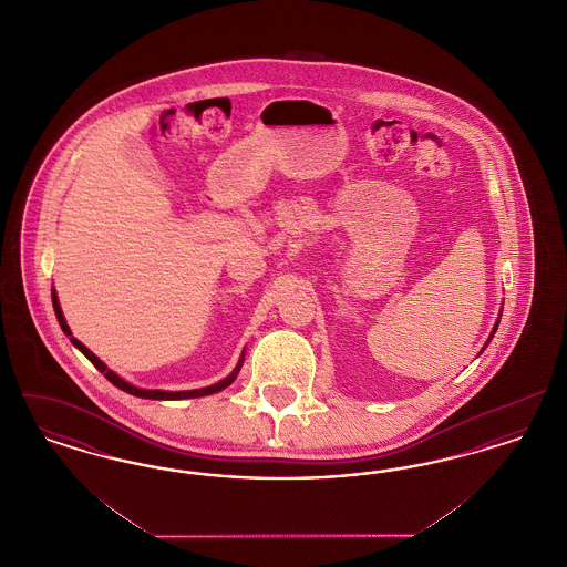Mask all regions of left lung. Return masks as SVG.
Here are the masks:
<instances>
[{
    "instance_id": "obj_1",
    "label": "left lung",
    "mask_w": 567,
    "mask_h": 567,
    "mask_svg": "<svg viewBox=\"0 0 567 567\" xmlns=\"http://www.w3.org/2000/svg\"><path fill=\"white\" fill-rule=\"evenodd\" d=\"M497 324H499V323H495V327H493V333H495V329H497ZM493 333H491V338H493Z\"/></svg>"
}]
</instances>
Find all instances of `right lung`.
<instances>
[{"label":"right lung","instance_id":"right-lung-1","mask_svg":"<svg viewBox=\"0 0 567 567\" xmlns=\"http://www.w3.org/2000/svg\"><path fill=\"white\" fill-rule=\"evenodd\" d=\"M53 308L54 315H56V321L61 324V329H63V333L65 336H70V340H72V344L79 349V351L104 374V377L109 378L110 382L114 384V386H118L121 391H125V393H132L135 398H146V400H189V398H204V395H210V393H216V391H220V389H225V386H229L231 382H234V378L238 377V372H240V368H243V359H240V363H238V368L229 374V377L225 378V380H220V382H216L213 386H206V389H195V391H148V389H137L134 384H130V382H125L123 378L116 377L114 372H110L109 368L93 354V352L89 351L82 342H79L74 336H72V331H70V327L65 323V319H63V312H61V306H59V299H56V293H54L53 289Z\"/></svg>","mask_w":567,"mask_h":567}]
</instances>
